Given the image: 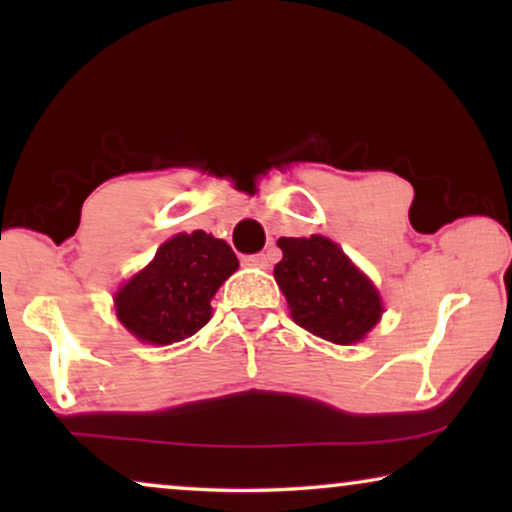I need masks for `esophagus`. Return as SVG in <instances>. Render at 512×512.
<instances>
[{"instance_id": "esophagus-1", "label": "esophagus", "mask_w": 512, "mask_h": 512, "mask_svg": "<svg viewBox=\"0 0 512 512\" xmlns=\"http://www.w3.org/2000/svg\"><path fill=\"white\" fill-rule=\"evenodd\" d=\"M242 261H244V265H256V268H265V265H268V256H265V254H249V256H244Z\"/></svg>"}]
</instances>
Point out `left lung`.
<instances>
[{
    "label": "left lung",
    "mask_w": 512,
    "mask_h": 512,
    "mask_svg": "<svg viewBox=\"0 0 512 512\" xmlns=\"http://www.w3.org/2000/svg\"><path fill=\"white\" fill-rule=\"evenodd\" d=\"M275 279L300 328L335 345L359 342L382 314L375 286L328 237H279Z\"/></svg>",
    "instance_id": "obj_1"
}]
</instances>
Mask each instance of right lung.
<instances>
[{
    "mask_svg": "<svg viewBox=\"0 0 512 512\" xmlns=\"http://www.w3.org/2000/svg\"><path fill=\"white\" fill-rule=\"evenodd\" d=\"M235 270L237 256L223 240L205 230L179 233L116 293V314L132 335L153 345L191 338L212 317L209 300Z\"/></svg>",
    "mask_w": 512,
    "mask_h": 512,
    "instance_id": "obj_1",
    "label": "right lung"
}]
</instances>
